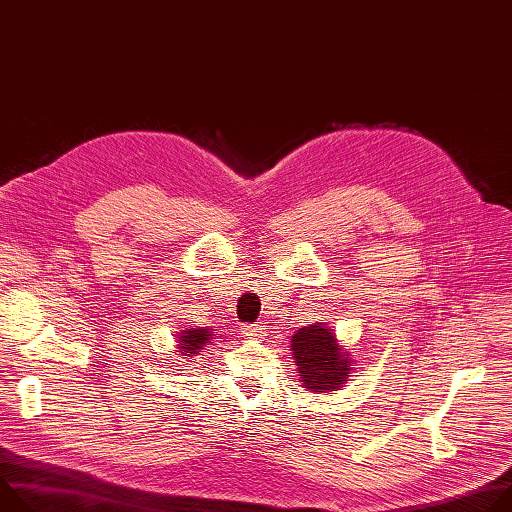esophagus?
<instances>
[{
	"mask_svg": "<svg viewBox=\"0 0 512 512\" xmlns=\"http://www.w3.org/2000/svg\"><path fill=\"white\" fill-rule=\"evenodd\" d=\"M241 332L247 336V338H263L267 332L261 324H243L241 326Z\"/></svg>",
	"mask_w": 512,
	"mask_h": 512,
	"instance_id": "34e87169",
	"label": "esophagus"
}]
</instances>
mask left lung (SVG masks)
Wrapping results in <instances>:
<instances>
[{"label":"left lung","instance_id":"8db88e82","mask_svg":"<svg viewBox=\"0 0 512 512\" xmlns=\"http://www.w3.org/2000/svg\"><path fill=\"white\" fill-rule=\"evenodd\" d=\"M291 350L302 387L312 393H330L350 377V354L338 346L334 332L318 322L291 336Z\"/></svg>","mask_w":512,"mask_h":512}]
</instances>
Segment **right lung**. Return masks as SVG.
I'll list each match as a JSON object with an SVG mask.
<instances>
[{
  "label": "right lung",
  "instance_id": "right-lung-1",
  "mask_svg": "<svg viewBox=\"0 0 512 512\" xmlns=\"http://www.w3.org/2000/svg\"><path fill=\"white\" fill-rule=\"evenodd\" d=\"M212 334H210V328H190V330H182L180 336H178V348L176 352H180L182 356L186 358H194L202 346L206 342H210Z\"/></svg>",
  "mask_w": 512,
  "mask_h": 512
}]
</instances>
